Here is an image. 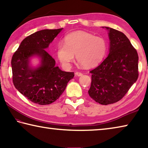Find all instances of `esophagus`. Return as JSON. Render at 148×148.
<instances>
[{
	"mask_svg": "<svg viewBox=\"0 0 148 148\" xmlns=\"http://www.w3.org/2000/svg\"><path fill=\"white\" fill-rule=\"evenodd\" d=\"M75 75H76V76H82V75H83V74H82V72H76V73H75Z\"/></svg>",
	"mask_w": 148,
	"mask_h": 148,
	"instance_id": "34e87169",
	"label": "esophagus"
}]
</instances>
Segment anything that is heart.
<instances>
[{"label":"heart","instance_id":"heart-1","mask_svg":"<svg viewBox=\"0 0 148 148\" xmlns=\"http://www.w3.org/2000/svg\"><path fill=\"white\" fill-rule=\"evenodd\" d=\"M64 44L57 47V56L64 66H69L74 59L84 67H92L102 61L106 54L107 42L101 36L85 31H75L67 34Z\"/></svg>","mask_w":148,"mask_h":148}]
</instances>
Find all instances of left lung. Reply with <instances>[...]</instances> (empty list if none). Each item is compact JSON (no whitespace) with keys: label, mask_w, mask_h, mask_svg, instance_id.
I'll return each mask as SVG.
<instances>
[{"label":"left lung","mask_w":148,"mask_h":148,"mask_svg":"<svg viewBox=\"0 0 148 148\" xmlns=\"http://www.w3.org/2000/svg\"><path fill=\"white\" fill-rule=\"evenodd\" d=\"M109 31L110 53L98 66L90 71L89 96L103 105L122 99L138 77V56L128 38L117 30Z\"/></svg>","instance_id":"obj_1"}]
</instances>
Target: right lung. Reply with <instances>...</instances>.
<instances>
[{"label":"right lung","instance_id":"add662e5","mask_svg":"<svg viewBox=\"0 0 148 148\" xmlns=\"http://www.w3.org/2000/svg\"><path fill=\"white\" fill-rule=\"evenodd\" d=\"M62 28L44 29L26 37L12 58V80L16 88L34 103L51 104L64 92L74 72H64L56 66V61L46 51ZM38 55L41 65L33 69L29 66V58Z\"/></svg>","mask_w":148,"mask_h":148}]
</instances>
